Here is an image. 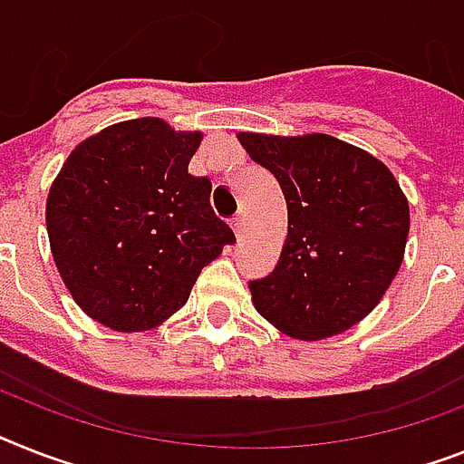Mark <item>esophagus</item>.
<instances>
[{
    "instance_id": "34e87169",
    "label": "esophagus",
    "mask_w": 464,
    "mask_h": 464,
    "mask_svg": "<svg viewBox=\"0 0 464 464\" xmlns=\"http://www.w3.org/2000/svg\"><path fill=\"white\" fill-rule=\"evenodd\" d=\"M232 227H235L237 237H241V232H244V213H237V216L232 218Z\"/></svg>"
}]
</instances>
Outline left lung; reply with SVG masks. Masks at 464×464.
I'll return each mask as SVG.
<instances>
[{"label": "left lung", "mask_w": 464, "mask_h": 464, "mask_svg": "<svg viewBox=\"0 0 464 464\" xmlns=\"http://www.w3.org/2000/svg\"><path fill=\"white\" fill-rule=\"evenodd\" d=\"M248 156L285 191L289 235L254 305L294 339L342 334L379 304L403 263L411 210L392 170L329 135L241 132Z\"/></svg>", "instance_id": "obj_1"}]
</instances>
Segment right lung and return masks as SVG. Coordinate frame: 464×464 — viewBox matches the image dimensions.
<instances>
[{"instance_id":"obj_1","label":"right lung","mask_w":464,"mask_h":464,"mask_svg":"<svg viewBox=\"0 0 464 464\" xmlns=\"http://www.w3.org/2000/svg\"><path fill=\"white\" fill-rule=\"evenodd\" d=\"M198 132L159 118L102 130L80 144L47 198L52 254L87 315L116 332L160 324L189 298L235 232L189 172Z\"/></svg>"}]
</instances>
